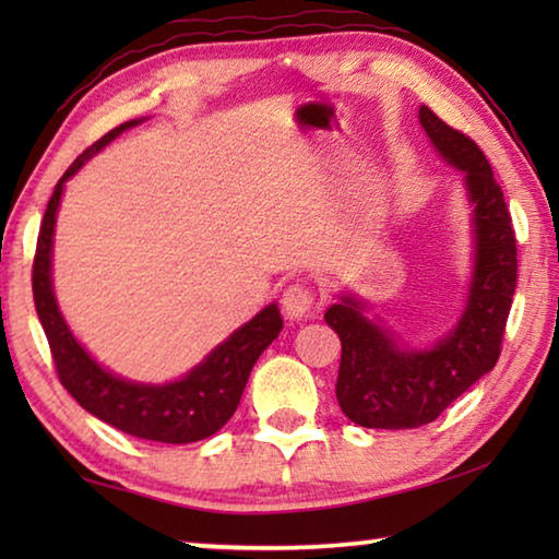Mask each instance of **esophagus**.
<instances>
[{"label":"esophagus","mask_w":559,"mask_h":559,"mask_svg":"<svg viewBox=\"0 0 559 559\" xmlns=\"http://www.w3.org/2000/svg\"><path fill=\"white\" fill-rule=\"evenodd\" d=\"M283 313L290 320L306 318L316 306V290L308 286V283H293L286 290H283Z\"/></svg>","instance_id":"1"}]
</instances>
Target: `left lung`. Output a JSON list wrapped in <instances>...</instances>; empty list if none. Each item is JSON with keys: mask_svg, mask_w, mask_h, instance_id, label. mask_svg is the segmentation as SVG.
Wrapping results in <instances>:
<instances>
[{"mask_svg": "<svg viewBox=\"0 0 559 559\" xmlns=\"http://www.w3.org/2000/svg\"><path fill=\"white\" fill-rule=\"evenodd\" d=\"M419 120L433 147L466 179L476 266L459 325L431 349L396 345L386 330L365 318L362 302L355 298L347 296L328 308L325 323L343 343L337 404L349 421L367 429L431 424L473 382L493 370L518 283L513 219L484 150L427 106L419 108Z\"/></svg>", "mask_w": 559, "mask_h": 559, "instance_id": "8db88e82", "label": "left lung"}]
</instances>
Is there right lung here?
I'll use <instances>...</instances> for the list:
<instances>
[{"instance_id": "right-lung-1", "label": "right lung", "mask_w": 559, "mask_h": 559, "mask_svg": "<svg viewBox=\"0 0 559 559\" xmlns=\"http://www.w3.org/2000/svg\"><path fill=\"white\" fill-rule=\"evenodd\" d=\"M140 120L122 122L106 132L98 143L73 159L63 177L56 182L46 214L36 239V257L32 269V288L36 313L49 340L51 357L61 384L66 386L83 409L98 416L130 437L163 443H192L202 441L219 431L239 406L249 374L273 340L283 330V318L276 302H271L261 313L241 325L231 337L194 367L182 380L169 384H138L122 377L110 374L93 359L79 340L71 335L69 325L56 306L51 288V246L53 224L59 212L63 182L81 169L88 157L106 147L122 130L138 126Z\"/></svg>"}]
</instances>
